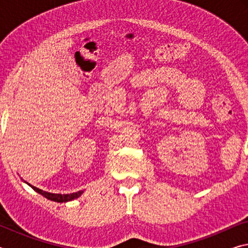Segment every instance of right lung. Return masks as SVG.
<instances>
[{
  "label": "right lung",
  "mask_w": 248,
  "mask_h": 248,
  "mask_svg": "<svg viewBox=\"0 0 248 248\" xmlns=\"http://www.w3.org/2000/svg\"><path fill=\"white\" fill-rule=\"evenodd\" d=\"M26 183L28 186H31L33 190L36 192H38L41 196H44L45 198H47L51 201H56V202H68V201H72L74 199H78L79 196L83 194V190L81 191H78V192H73V194H68V195H61V194H52V192H48V191H44L39 189V188H37L35 186H32V185Z\"/></svg>",
  "instance_id": "1"
}]
</instances>
